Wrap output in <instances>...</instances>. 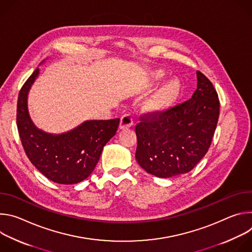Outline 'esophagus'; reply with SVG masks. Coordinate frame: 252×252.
Here are the masks:
<instances>
[{"instance_id": "esophagus-1", "label": "esophagus", "mask_w": 252, "mask_h": 252, "mask_svg": "<svg viewBox=\"0 0 252 252\" xmlns=\"http://www.w3.org/2000/svg\"><path fill=\"white\" fill-rule=\"evenodd\" d=\"M133 119L130 115H124L121 118V123H120V129H127L132 126Z\"/></svg>"}]
</instances>
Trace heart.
<instances>
[{"label": "heart", "mask_w": 252, "mask_h": 252, "mask_svg": "<svg viewBox=\"0 0 252 252\" xmlns=\"http://www.w3.org/2000/svg\"><path fill=\"white\" fill-rule=\"evenodd\" d=\"M153 81L159 82L162 80L164 73L160 69H154L150 73ZM183 87L181 82L171 79L158 87L143 102L142 109L152 116H161L169 112L177 103L182 95Z\"/></svg>", "instance_id": "obj_1"}]
</instances>
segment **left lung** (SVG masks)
<instances>
[{
    "mask_svg": "<svg viewBox=\"0 0 252 252\" xmlns=\"http://www.w3.org/2000/svg\"><path fill=\"white\" fill-rule=\"evenodd\" d=\"M196 75L191 98L161 116L142 115L135 126V159L153 175L167 178L190 171L211 145L220 117L219 94L202 73Z\"/></svg>",
    "mask_w": 252,
    "mask_h": 252,
    "instance_id": "obj_1",
    "label": "left lung"
}]
</instances>
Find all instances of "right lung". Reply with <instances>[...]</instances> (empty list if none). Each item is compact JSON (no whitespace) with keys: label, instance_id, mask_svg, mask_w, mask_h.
Returning a JSON list of instances; mask_svg holds the SVG:
<instances>
[{"label":"right lung","instance_id":"add662e5","mask_svg":"<svg viewBox=\"0 0 252 252\" xmlns=\"http://www.w3.org/2000/svg\"><path fill=\"white\" fill-rule=\"evenodd\" d=\"M39 67L22 87L17 104V126L30 161L50 181L74 185L94 169L103 147L117 132L120 119L87 121L63 134L47 133L34 126L28 112V93L39 75Z\"/></svg>","mask_w":252,"mask_h":252}]
</instances>
